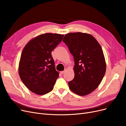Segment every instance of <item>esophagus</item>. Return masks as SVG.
<instances>
[{
	"label": "esophagus",
	"instance_id": "34e87169",
	"mask_svg": "<svg viewBox=\"0 0 126 126\" xmlns=\"http://www.w3.org/2000/svg\"><path fill=\"white\" fill-rule=\"evenodd\" d=\"M65 72V70H64V71H60V73H61V74H63Z\"/></svg>",
	"mask_w": 126,
	"mask_h": 126
}]
</instances>
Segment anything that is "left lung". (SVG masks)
<instances>
[{"instance_id": "1", "label": "left lung", "mask_w": 126, "mask_h": 126, "mask_svg": "<svg viewBox=\"0 0 126 126\" xmlns=\"http://www.w3.org/2000/svg\"><path fill=\"white\" fill-rule=\"evenodd\" d=\"M63 41L75 61V78L69 88L78 95H88L100 84L106 70L101 46L94 36L81 32L66 34Z\"/></svg>"}]
</instances>
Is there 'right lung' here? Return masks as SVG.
<instances>
[{
  "mask_svg": "<svg viewBox=\"0 0 126 126\" xmlns=\"http://www.w3.org/2000/svg\"><path fill=\"white\" fill-rule=\"evenodd\" d=\"M63 37L64 35L58 34H43L31 39L23 49L19 75L26 87L33 93L43 95L54 88L59 74L51 53Z\"/></svg>",
  "mask_w": 126,
  "mask_h": 126,
  "instance_id": "1",
  "label": "right lung"
}]
</instances>
